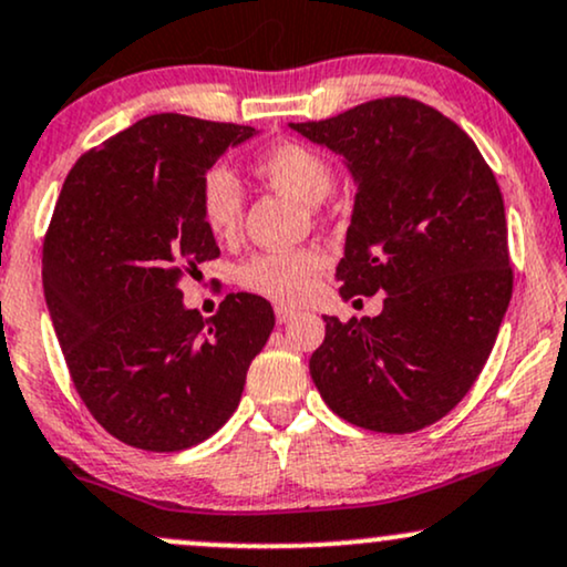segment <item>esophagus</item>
<instances>
[{
  "instance_id": "esophagus-1",
  "label": "esophagus",
  "mask_w": 567,
  "mask_h": 567,
  "mask_svg": "<svg viewBox=\"0 0 567 567\" xmlns=\"http://www.w3.org/2000/svg\"><path fill=\"white\" fill-rule=\"evenodd\" d=\"M295 318H297V312L289 310V307H276V320L281 326H286V323H289V320H295Z\"/></svg>"
}]
</instances>
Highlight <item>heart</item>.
Masks as SVG:
<instances>
[{"label": "heart", "instance_id": "b5f03b06", "mask_svg": "<svg viewBox=\"0 0 567 567\" xmlns=\"http://www.w3.org/2000/svg\"><path fill=\"white\" fill-rule=\"evenodd\" d=\"M257 176L302 205H320L333 188V167L323 155L297 142H284L262 152L255 163ZM202 223L215 239L236 236L241 223L239 181L223 167L209 171L199 188ZM326 255L318 249L265 251L239 268V281L251 295L278 305H302L316 295Z\"/></svg>", "mask_w": 567, "mask_h": 567}]
</instances>
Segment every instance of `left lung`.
I'll list each match as a JSON object with an SVG mask.
<instances>
[{
  "instance_id": "8db88e82",
  "label": "left lung",
  "mask_w": 567,
  "mask_h": 567,
  "mask_svg": "<svg viewBox=\"0 0 567 567\" xmlns=\"http://www.w3.org/2000/svg\"><path fill=\"white\" fill-rule=\"evenodd\" d=\"M289 128L344 157L358 188L341 299L386 291L381 316L323 318L312 381L360 429L421 431L471 391L513 297L497 178L457 123L408 96Z\"/></svg>"
}]
</instances>
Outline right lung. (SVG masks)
<instances>
[{
	"label": "right lung",
	"mask_w": 567,
	"mask_h": 567,
	"mask_svg": "<svg viewBox=\"0 0 567 567\" xmlns=\"http://www.w3.org/2000/svg\"><path fill=\"white\" fill-rule=\"evenodd\" d=\"M257 134L150 115L86 152L60 192L41 260L49 316L83 404L138 450L213 436L276 326L268 299L239 291L202 318L178 286L220 255L202 223V181Z\"/></svg>",
	"instance_id": "obj_1"
}]
</instances>
